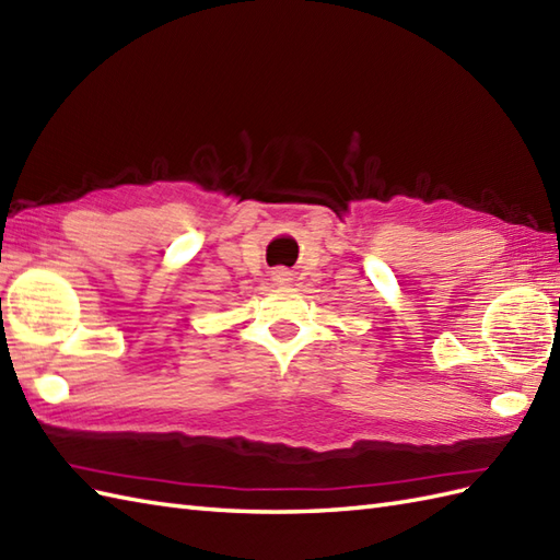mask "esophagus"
Wrapping results in <instances>:
<instances>
[{"mask_svg": "<svg viewBox=\"0 0 560 560\" xmlns=\"http://www.w3.org/2000/svg\"><path fill=\"white\" fill-rule=\"evenodd\" d=\"M289 271H285V269H277L275 271V281H279V283H283V281H289Z\"/></svg>", "mask_w": 560, "mask_h": 560, "instance_id": "34e87169", "label": "esophagus"}]
</instances>
